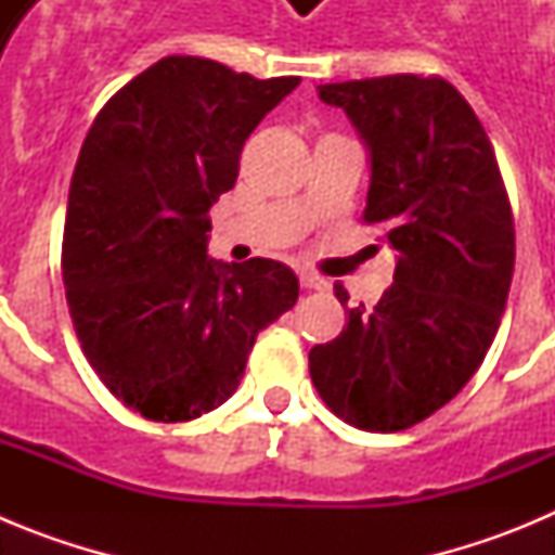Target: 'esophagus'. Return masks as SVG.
I'll return each mask as SVG.
<instances>
[{"label": "esophagus", "instance_id": "esophagus-1", "mask_svg": "<svg viewBox=\"0 0 555 555\" xmlns=\"http://www.w3.org/2000/svg\"><path fill=\"white\" fill-rule=\"evenodd\" d=\"M300 286L308 288V292H327L331 288V281L320 278V274L313 272H300Z\"/></svg>", "mask_w": 555, "mask_h": 555}]
</instances>
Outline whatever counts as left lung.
<instances>
[{"label":"left lung","instance_id":"left-lung-1","mask_svg":"<svg viewBox=\"0 0 555 555\" xmlns=\"http://www.w3.org/2000/svg\"><path fill=\"white\" fill-rule=\"evenodd\" d=\"M370 150L364 222L397 249L375 308L308 352L311 380L345 423L395 434L450 403L480 366L506 311L514 217L492 141L442 77L327 82ZM338 302L350 294L333 286Z\"/></svg>","mask_w":555,"mask_h":555}]
</instances>
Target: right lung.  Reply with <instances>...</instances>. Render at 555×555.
Wrapping results in <instances>:
<instances>
[{
    "label": "right lung",
    "instance_id": "right-lung-1",
    "mask_svg": "<svg viewBox=\"0 0 555 555\" xmlns=\"http://www.w3.org/2000/svg\"><path fill=\"white\" fill-rule=\"evenodd\" d=\"M297 86L171 55L116 91L82 141L63 228L68 313L102 384L146 420L222 405L255 336L300 297L286 263L208 255V210L244 141Z\"/></svg>",
    "mask_w": 555,
    "mask_h": 555
}]
</instances>
